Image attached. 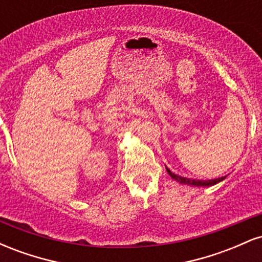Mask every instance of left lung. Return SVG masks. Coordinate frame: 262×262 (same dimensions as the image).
Instances as JSON below:
<instances>
[{
    "label": "left lung",
    "instance_id": "1",
    "mask_svg": "<svg viewBox=\"0 0 262 262\" xmlns=\"http://www.w3.org/2000/svg\"><path fill=\"white\" fill-rule=\"evenodd\" d=\"M166 171L167 173L172 177L173 180H176L177 182L182 183V185H188V186H194V187H209V186H213V185H217L218 182L223 181L225 180V176L224 177H219V179H214V180H192V179H187V177H182V176H179L176 175V173L171 172V171L167 169L166 167Z\"/></svg>",
    "mask_w": 262,
    "mask_h": 262
}]
</instances>
